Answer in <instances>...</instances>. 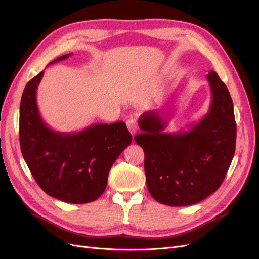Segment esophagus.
Returning a JSON list of instances; mask_svg holds the SVG:
<instances>
[{
    "instance_id": "esophagus-1",
    "label": "esophagus",
    "mask_w": 259,
    "mask_h": 259,
    "mask_svg": "<svg viewBox=\"0 0 259 259\" xmlns=\"http://www.w3.org/2000/svg\"><path fill=\"white\" fill-rule=\"evenodd\" d=\"M127 128H128V130L130 131L131 134L137 133V131L139 130V125H138L137 120H135L134 118L128 119V120H127Z\"/></svg>"
}]
</instances>
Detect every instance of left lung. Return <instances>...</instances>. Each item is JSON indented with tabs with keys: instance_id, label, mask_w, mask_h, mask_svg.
<instances>
[{
	"instance_id": "obj_1",
	"label": "left lung",
	"mask_w": 259,
	"mask_h": 259,
	"mask_svg": "<svg viewBox=\"0 0 259 259\" xmlns=\"http://www.w3.org/2000/svg\"><path fill=\"white\" fill-rule=\"evenodd\" d=\"M212 100L209 111L188 131L166 132L168 120L152 110L140 118L135 135L145 153L148 191L162 205H194L222 185L235 153L233 102L224 81L207 74Z\"/></svg>"
}]
</instances>
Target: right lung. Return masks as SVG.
<instances>
[{
	"instance_id": "obj_1",
	"label": "right lung",
	"mask_w": 259,
	"mask_h": 259,
	"mask_svg": "<svg viewBox=\"0 0 259 259\" xmlns=\"http://www.w3.org/2000/svg\"><path fill=\"white\" fill-rule=\"evenodd\" d=\"M65 54L50 64L66 60ZM44 71L26 85L20 105V145L23 157L43 191L69 203H87L105 191L108 174L132 142L125 121L97 122L79 132H59L47 126L36 105Z\"/></svg>"
}]
</instances>
